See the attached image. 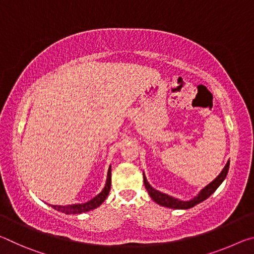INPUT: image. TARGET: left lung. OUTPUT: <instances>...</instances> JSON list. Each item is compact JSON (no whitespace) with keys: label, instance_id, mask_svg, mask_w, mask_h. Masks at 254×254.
Here are the masks:
<instances>
[{"label":"left lung","instance_id":"1","mask_svg":"<svg viewBox=\"0 0 254 254\" xmlns=\"http://www.w3.org/2000/svg\"><path fill=\"white\" fill-rule=\"evenodd\" d=\"M229 168H230V160L226 162V165L223 170L221 171V174L215 178L212 183L208 184L207 186L204 187L192 199L189 200H180L178 198H175L173 196H169L167 194H163V192L154 189L151 185L148 183L147 178H145L144 173H143V180H144V186L147 188V190L149 192V195L151 198L156 201L157 204L165 206V207L168 208H175V209H188L194 207L195 205L201 203L205 199H207L208 197L213 194V192L216 190V189L220 187V185L224 182V179L226 177L227 173H229Z\"/></svg>","mask_w":254,"mask_h":254}]
</instances>
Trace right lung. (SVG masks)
I'll return each instance as SVG.
<instances>
[{"instance_id": "1", "label": "right lung", "mask_w": 254, "mask_h": 254, "mask_svg": "<svg viewBox=\"0 0 254 254\" xmlns=\"http://www.w3.org/2000/svg\"><path fill=\"white\" fill-rule=\"evenodd\" d=\"M110 189H111V166L109 168V171H107L105 187L103 188V190L100 192V194L94 197V198L83 204H72V205H66V206L51 205V207L55 208L56 210H58V212L65 213V214H81V213L89 212V210L95 209L98 207V206L102 205L103 201L106 199L107 195H109Z\"/></svg>"}]
</instances>
